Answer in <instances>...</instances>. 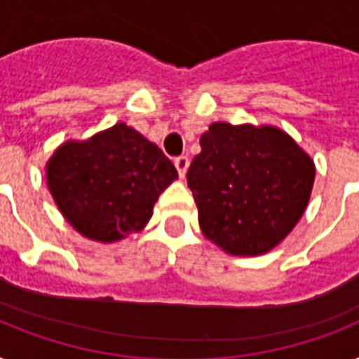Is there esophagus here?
Masks as SVG:
<instances>
[{
  "label": "esophagus",
  "mask_w": 359,
  "mask_h": 359,
  "mask_svg": "<svg viewBox=\"0 0 359 359\" xmlns=\"http://www.w3.org/2000/svg\"><path fill=\"white\" fill-rule=\"evenodd\" d=\"M188 165H190V160H188V156L175 158V168H177V171H179L180 177H184L186 171H188Z\"/></svg>",
  "instance_id": "obj_1"
}]
</instances>
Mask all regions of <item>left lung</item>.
I'll return each instance as SVG.
<instances>
[{"instance_id": "left-lung-1", "label": "left lung", "mask_w": 359, "mask_h": 359, "mask_svg": "<svg viewBox=\"0 0 359 359\" xmlns=\"http://www.w3.org/2000/svg\"><path fill=\"white\" fill-rule=\"evenodd\" d=\"M188 169L203 235L231 255L266 253L306 212L315 163L276 126L214 123Z\"/></svg>"}]
</instances>
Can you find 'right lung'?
Instances as JSON below:
<instances>
[{"label":"right lung","instance_id":"add662e5","mask_svg":"<svg viewBox=\"0 0 359 359\" xmlns=\"http://www.w3.org/2000/svg\"><path fill=\"white\" fill-rule=\"evenodd\" d=\"M175 179L173 162L124 123L86 141H67L46 163L48 190L65 219L104 244L143 229Z\"/></svg>","mask_w":359,"mask_h":359}]
</instances>
